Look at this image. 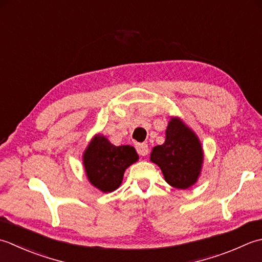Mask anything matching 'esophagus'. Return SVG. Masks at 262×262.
Returning <instances> with one entry per match:
<instances>
[{
  "mask_svg": "<svg viewBox=\"0 0 262 262\" xmlns=\"http://www.w3.org/2000/svg\"><path fill=\"white\" fill-rule=\"evenodd\" d=\"M137 151L140 156H147L149 152V148L147 143H139V145H137Z\"/></svg>",
  "mask_w": 262,
  "mask_h": 262,
  "instance_id": "34e87169",
  "label": "esophagus"
}]
</instances>
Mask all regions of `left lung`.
<instances>
[{
  "label": "left lung",
  "mask_w": 262,
  "mask_h": 262,
  "mask_svg": "<svg viewBox=\"0 0 262 262\" xmlns=\"http://www.w3.org/2000/svg\"><path fill=\"white\" fill-rule=\"evenodd\" d=\"M165 136L163 145L152 148L150 162L162 169L169 185L189 189L199 180L204 164L200 139L178 116L170 117Z\"/></svg>",
  "instance_id": "obj_1"
}]
</instances>
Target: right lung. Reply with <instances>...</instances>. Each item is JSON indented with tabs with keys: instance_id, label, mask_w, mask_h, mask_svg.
<instances>
[{
	"instance_id": "obj_1",
	"label": "right lung",
	"mask_w": 262,
	"mask_h": 262,
	"mask_svg": "<svg viewBox=\"0 0 262 262\" xmlns=\"http://www.w3.org/2000/svg\"><path fill=\"white\" fill-rule=\"evenodd\" d=\"M139 155L129 145L114 146L105 136L95 135L82 155V164L89 183L108 193L122 184L125 169L138 162Z\"/></svg>"
}]
</instances>
